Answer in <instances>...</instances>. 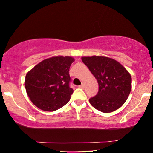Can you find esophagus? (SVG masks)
Listing matches in <instances>:
<instances>
[{
	"instance_id": "1",
	"label": "esophagus",
	"mask_w": 153,
	"mask_h": 153,
	"mask_svg": "<svg viewBox=\"0 0 153 153\" xmlns=\"http://www.w3.org/2000/svg\"><path fill=\"white\" fill-rule=\"evenodd\" d=\"M79 88H82V89L84 88H85L84 84H82V85H79Z\"/></svg>"
}]
</instances>
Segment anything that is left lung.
<instances>
[{
  "label": "left lung",
  "instance_id": "1",
  "mask_svg": "<svg viewBox=\"0 0 153 153\" xmlns=\"http://www.w3.org/2000/svg\"><path fill=\"white\" fill-rule=\"evenodd\" d=\"M99 85V91L89 102L94 108L109 113L121 107L128 99L131 90V76L116 60L106 56L81 58Z\"/></svg>",
  "mask_w": 153,
  "mask_h": 153
}]
</instances>
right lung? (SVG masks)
<instances>
[{
    "instance_id": "add662e5",
    "label": "right lung",
    "mask_w": 153,
    "mask_h": 153,
    "mask_svg": "<svg viewBox=\"0 0 153 153\" xmlns=\"http://www.w3.org/2000/svg\"><path fill=\"white\" fill-rule=\"evenodd\" d=\"M74 61L71 56H53L43 60L27 73L25 89L36 107L53 111L68 102L73 92L69 86V69Z\"/></svg>"
}]
</instances>
